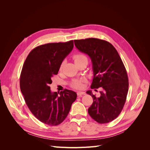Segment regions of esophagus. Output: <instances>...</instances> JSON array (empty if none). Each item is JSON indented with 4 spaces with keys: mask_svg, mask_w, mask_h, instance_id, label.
Returning a JSON list of instances; mask_svg holds the SVG:
<instances>
[{
    "mask_svg": "<svg viewBox=\"0 0 150 150\" xmlns=\"http://www.w3.org/2000/svg\"><path fill=\"white\" fill-rule=\"evenodd\" d=\"M77 94H78V97H82L83 95L85 94V93L84 92H81V91H78V93H77Z\"/></svg>",
    "mask_w": 150,
    "mask_h": 150,
    "instance_id": "34e87169",
    "label": "esophagus"
}]
</instances>
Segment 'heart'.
<instances>
[{"mask_svg":"<svg viewBox=\"0 0 150 150\" xmlns=\"http://www.w3.org/2000/svg\"><path fill=\"white\" fill-rule=\"evenodd\" d=\"M85 59H87V57L84 56V54H78L74 56V60L75 62L79 61L81 60ZM63 66V64H62L60 66V69H62ZM83 80H74L72 83V87L76 88V89H81L83 87Z\"/></svg>","mask_w":150,"mask_h":150,"instance_id":"obj_1","label":"heart"}]
</instances>
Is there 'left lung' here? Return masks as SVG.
<instances>
[{
  "instance_id": "1",
  "label": "left lung",
  "mask_w": 150,
  "mask_h": 150,
  "mask_svg": "<svg viewBox=\"0 0 150 150\" xmlns=\"http://www.w3.org/2000/svg\"><path fill=\"white\" fill-rule=\"evenodd\" d=\"M74 42L76 48L91 59L94 77L91 88L102 89L99 97L91 91L86 92L93 98L89 115L99 123L111 122L120 114L128 92V78L123 62L116 49L106 40L88 38Z\"/></svg>"
}]
</instances>
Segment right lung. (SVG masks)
<instances>
[{"label":"right lung","mask_w":150,"mask_h":150,"mask_svg":"<svg viewBox=\"0 0 150 150\" xmlns=\"http://www.w3.org/2000/svg\"><path fill=\"white\" fill-rule=\"evenodd\" d=\"M73 47V40L38 46L30 52L22 67L20 88L25 103L36 118L46 125L61 124L76 99L74 91L52 93L49 86Z\"/></svg>","instance_id":"right-lung-1"}]
</instances>
